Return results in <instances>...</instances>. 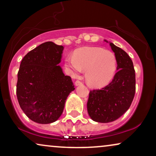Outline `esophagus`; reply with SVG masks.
<instances>
[{
	"label": "esophagus",
	"instance_id": "1",
	"mask_svg": "<svg viewBox=\"0 0 156 156\" xmlns=\"http://www.w3.org/2000/svg\"><path fill=\"white\" fill-rule=\"evenodd\" d=\"M82 84V82H81V81H80V80H76V82H75V85L76 86H79V85H80V84Z\"/></svg>",
	"mask_w": 156,
	"mask_h": 156
}]
</instances>
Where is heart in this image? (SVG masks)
I'll return each instance as SVG.
<instances>
[{
	"label": "heart",
	"mask_w": 156,
	"mask_h": 156,
	"mask_svg": "<svg viewBox=\"0 0 156 156\" xmlns=\"http://www.w3.org/2000/svg\"><path fill=\"white\" fill-rule=\"evenodd\" d=\"M66 66L73 75L87 70L85 78L93 87L106 86L114 77L116 69V59L110 51L100 48H83L66 59Z\"/></svg>",
	"instance_id": "1"
}]
</instances>
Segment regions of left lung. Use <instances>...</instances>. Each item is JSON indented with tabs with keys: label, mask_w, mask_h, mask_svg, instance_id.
I'll use <instances>...</instances> for the list:
<instances>
[{
	"label": "left lung",
	"mask_w": 156,
	"mask_h": 156,
	"mask_svg": "<svg viewBox=\"0 0 156 156\" xmlns=\"http://www.w3.org/2000/svg\"><path fill=\"white\" fill-rule=\"evenodd\" d=\"M118 71L112 82L101 89L89 91L87 111L94 121L108 123L121 117L129 109L136 92V74L129 55L110 42Z\"/></svg>",
	"instance_id": "left-lung-1"
}]
</instances>
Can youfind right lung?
I'll list each match as a JSON object with an SVG mask.
<instances>
[{
  "instance_id": "add662e5",
  "label": "right lung",
  "mask_w": 156,
  "mask_h": 156,
  "mask_svg": "<svg viewBox=\"0 0 156 156\" xmlns=\"http://www.w3.org/2000/svg\"><path fill=\"white\" fill-rule=\"evenodd\" d=\"M64 47L44 42L30 51L21 61L16 94L23 112L32 121L47 124L62 114L66 99L74 90L69 76L57 65Z\"/></svg>"
}]
</instances>
